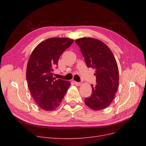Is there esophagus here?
<instances>
[{
  "label": "esophagus",
  "instance_id": "esophagus-1",
  "mask_svg": "<svg viewBox=\"0 0 146 146\" xmlns=\"http://www.w3.org/2000/svg\"><path fill=\"white\" fill-rule=\"evenodd\" d=\"M74 83H75V85H77V86H79V85H81L80 82H76V81L74 82Z\"/></svg>",
  "mask_w": 146,
  "mask_h": 146
}]
</instances>
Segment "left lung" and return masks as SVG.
Wrapping results in <instances>:
<instances>
[{
  "label": "left lung",
  "instance_id": "left-lung-1",
  "mask_svg": "<svg viewBox=\"0 0 146 146\" xmlns=\"http://www.w3.org/2000/svg\"><path fill=\"white\" fill-rule=\"evenodd\" d=\"M80 47L88 67L95 69L96 85H92V93L85 102L90 108L101 110L108 107L117 93L119 73L113 53L105 44L92 38H82L75 41Z\"/></svg>",
  "mask_w": 146,
  "mask_h": 146
}]
</instances>
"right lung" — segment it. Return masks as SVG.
<instances>
[{"label":"right lung","mask_w":146,"mask_h":146,"mask_svg":"<svg viewBox=\"0 0 146 146\" xmlns=\"http://www.w3.org/2000/svg\"><path fill=\"white\" fill-rule=\"evenodd\" d=\"M74 40L67 38H51L38 44L31 55L27 68L28 86L40 108L53 111L60 105L70 86L69 81L56 80L52 72L58 59Z\"/></svg>","instance_id":"right-lung-1"}]
</instances>
